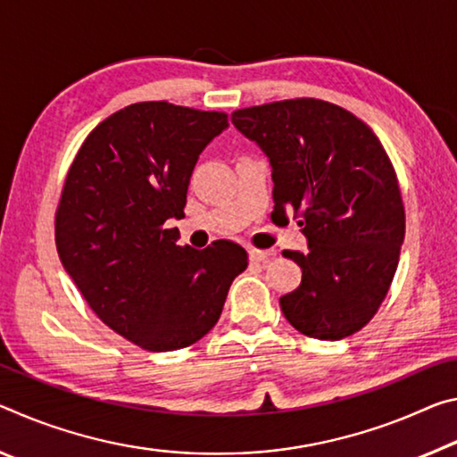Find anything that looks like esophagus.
Here are the masks:
<instances>
[{
    "label": "esophagus",
    "instance_id": "1",
    "mask_svg": "<svg viewBox=\"0 0 457 457\" xmlns=\"http://www.w3.org/2000/svg\"><path fill=\"white\" fill-rule=\"evenodd\" d=\"M275 255L273 251H269V249H251L249 251V259L251 261H267V259H271Z\"/></svg>",
    "mask_w": 457,
    "mask_h": 457
}]
</instances>
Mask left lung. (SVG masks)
I'll use <instances>...</instances> for the list:
<instances>
[{"instance_id":"obj_1","label":"left lung","mask_w":457,"mask_h":457,"mask_svg":"<svg viewBox=\"0 0 457 457\" xmlns=\"http://www.w3.org/2000/svg\"><path fill=\"white\" fill-rule=\"evenodd\" d=\"M238 131L271 163L273 214L294 219L310 251H283L302 267L279 299L297 332L342 340L385 302L405 237L397 171L364 121L338 104L302 96L237 109Z\"/></svg>"}]
</instances>
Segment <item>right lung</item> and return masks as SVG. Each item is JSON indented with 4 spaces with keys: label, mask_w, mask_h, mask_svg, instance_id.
<instances>
[{
    "label": "right lung",
    "mask_w": 457,
    "mask_h": 457,
    "mask_svg": "<svg viewBox=\"0 0 457 457\" xmlns=\"http://www.w3.org/2000/svg\"><path fill=\"white\" fill-rule=\"evenodd\" d=\"M228 125L222 111L133 103L82 141L60 194L54 237L66 273L96 318L152 353L212 330L228 287L249 265L241 245L179 246L192 170Z\"/></svg>",
    "instance_id": "obj_1"
}]
</instances>
